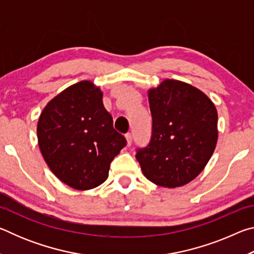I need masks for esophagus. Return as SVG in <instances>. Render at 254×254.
Wrapping results in <instances>:
<instances>
[{"mask_svg":"<svg viewBox=\"0 0 254 254\" xmlns=\"http://www.w3.org/2000/svg\"><path fill=\"white\" fill-rule=\"evenodd\" d=\"M126 139H127V147H130V145L132 144V140H133L132 133H127Z\"/></svg>","mask_w":254,"mask_h":254,"instance_id":"34e87169","label":"esophagus"}]
</instances>
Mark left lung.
I'll use <instances>...</instances> for the list:
<instances>
[{"instance_id":"1","label":"left lung","mask_w":254,"mask_h":254,"mask_svg":"<svg viewBox=\"0 0 254 254\" xmlns=\"http://www.w3.org/2000/svg\"><path fill=\"white\" fill-rule=\"evenodd\" d=\"M148 96L151 139L135 158L150 182L184 186L203 171L216 147V107L198 88L180 80H163Z\"/></svg>"}]
</instances>
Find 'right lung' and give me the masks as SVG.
Masks as SVG:
<instances>
[{"instance_id": "add662e5", "label": "right lung", "mask_w": 254, "mask_h": 254, "mask_svg": "<svg viewBox=\"0 0 254 254\" xmlns=\"http://www.w3.org/2000/svg\"><path fill=\"white\" fill-rule=\"evenodd\" d=\"M102 98L92 81H79L54 97L38 121V143L47 165L78 190L104 183L112 160L127 145Z\"/></svg>"}]
</instances>
